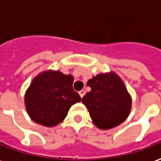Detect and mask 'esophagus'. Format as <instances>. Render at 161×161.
<instances>
[{"instance_id":"1","label":"esophagus","mask_w":161,"mask_h":161,"mask_svg":"<svg viewBox=\"0 0 161 161\" xmlns=\"http://www.w3.org/2000/svg\"><path fill=\"white\" fill-rule=\"evenodd\" d=\"M78 93H79V95H80L81 97H83L84 96V94H85V91H84V90H82V91H80Z\"/></svg>"}]
</instances>
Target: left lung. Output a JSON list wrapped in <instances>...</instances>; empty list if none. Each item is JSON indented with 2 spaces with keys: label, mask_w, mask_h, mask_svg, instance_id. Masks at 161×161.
<instances>
[{
  "label": "left lung",
  "mask_w": 161,
  "mask_h": 161,
  "mask_svg": "<svg viewBox=\"0 0 161 161\" xmlns=\"http://www.w3.org/2000/svg\"><path fill=\"white\" fill-rule=\"evenodd\" d=\"M91 92L82 98L97 127L109 130L127 119L131 97L122 79L115 72L100 73L87 82Z\"/></svg>",
  "instance_id": "left-lung-1"
}]
</instances>
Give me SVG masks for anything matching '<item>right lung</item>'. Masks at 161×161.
<instances>
[{
    "instance_id": "1",
    "label": "right lung",
    "mask_w": 161,
    "mask_h": 161,
    "mask_svg": "<svg viewBox=\"0 0 161 161\" xmlns=\"http://www.w3.org/2000/svg\"><path fill=\"white\" fill-rule=\"evenodd\" d=\"M74 78L59 70H44L34 77L24 96L25 107L34 122L53 127L63 122L69 108L81 101L73 90Z\"/></svg>"
}]
</instances>
